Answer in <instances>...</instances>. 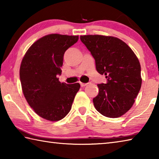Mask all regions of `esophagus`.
I'll list each match as a JSON object with an SVG mask.
<instances>
[{
	"label": "esophagus",
	"mask_w": 159,
	"mask_h": 159,
	"mask_svg": "<svg viewBox=\"0 0 159 159\" xmlns=\"http://www.w3.org/2000/svg\"><path fill=\"white\" fill-rule=\"evenodd\" d=\"M80 85L81 87H84V86L87 85V83H80Z\"/></svg>",
	"instance_id": "esophagus-1"
}]
</instances>
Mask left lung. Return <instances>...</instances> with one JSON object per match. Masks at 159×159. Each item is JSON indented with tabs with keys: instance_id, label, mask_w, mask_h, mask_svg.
Here are the masks:
<instances>
[{
	"instance_id": "8db88e82",
	"label": "left lung",
	"mask_w": 159,
	"mask_h": 159,
	"mask_svg": "<svg viewBox=\"0 0 159 159\" xmlns=\"http://www.w3.org/2000/svg\"><path fill=\"white\" fill-rule=\"evenodd\" d=\"M80 39L95 59L97 71L107 79V83L98 84L99 93L93 98L94 106L104 116H121L133 105L141 88L138 57L118 38L85 35Z\"/></svg>"
}]
</instances>
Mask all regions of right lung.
I'll return each instance as SVG.
<instances>
[{"label":"right lung","instance_id":"obj_1","mask_svg":"<svg viewBox=\"0 0 159 159\" xmlns=\"http://www.w3.org/2000/svg\"><path fill=\"white\" fill-rule=\"evenodd\" d=\"M79 36L49 34L38 40L26 51L21 61L20 78L25 98L34 111L51 121L68 114L79 83L59 81L65 51L78 41Z\"/></svg>","mask_w":159,"mask_h":159}]
</instances>
